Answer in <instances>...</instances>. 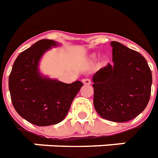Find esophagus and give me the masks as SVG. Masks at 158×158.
<instances>
[{"instance_id":"34e87169","label":"esophagus","mask_w":158,"mask_h":158,"mask_svg":"<svg viewBox=\"0 0 158 158\" xmlns=\"http://www.w3.org/2000/svg\"><path fill=\"white\" fill-rule=\"evenodd\" d=\"M82 82H83V84H85V85H91V80L88 79V78L83 79V80H82Z\"/></svg>"}]
</instances>
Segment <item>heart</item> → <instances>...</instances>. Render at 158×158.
Instances as JSON below:
<instances>
[{"mask_svg":"<svg viewBox=\"0 0 158 158\" xmlns=\"http://www.w3.org/2000/svg\"><path fill=\"white\" fill-rule=\"evenodd\" d=\"M92 58H93V59H94V58H96V55H94V54H93V55H92Z\"/></svg>","mask_w":158,"mask_h":158,"instance_id":"1","label":"heart"}]
</instances>
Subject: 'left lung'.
<instances>
[{"mask_svg":"<svg viewBox=\"0 0 158 158\" xmlns=\"http://www.w3.org/2000/svg\"><path fill=\"white\" fill-rule=\"evenodd\" d=\"M112 61L92 77L93 104L104 119L125 123L143 111L151 95L152 72L139 52L111 41Z\"/></svg>","mask_w":158,"mask_h":158,"instance_id":"1","label":"left lung"}]
</instances>
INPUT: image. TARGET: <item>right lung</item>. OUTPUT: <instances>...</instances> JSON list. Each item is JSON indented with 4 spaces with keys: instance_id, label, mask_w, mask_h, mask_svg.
<instances>
[{
    "instance_id": "1",
    "label": "right lung",
    "mask_w": 158,
    "mask_h": 158,
    "mask_svg": "<svg viewBox=\"0 0 158 158\" xmlns=\"http://www.w3.org/2000/svg\"><path fill=\"white\" fill-rule=\"evenodd\" d=\"M57 46L58 42L48 39L36 41L16 57L9 76L14 108L27 122L40 127L61 123L83 86L80 81L66 84L41 74V56Z\"/></svg>"
}]
</instances>
